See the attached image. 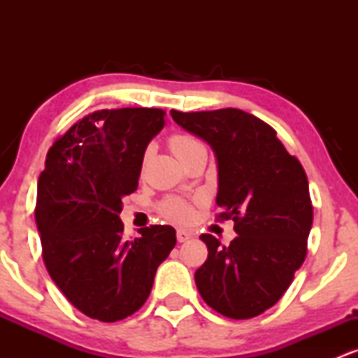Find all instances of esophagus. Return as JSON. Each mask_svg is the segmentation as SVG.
I'll return each mask as SVG.
<instances>
[{"mask_svg": "<svg viewBox=\"0 0 358 358\" xmlns=\"http://www.w3.org/2000/svg\"><path fill=\"white\" fill-rule=\"evenodd\" d=\"M190 237H192V234L188 231H185V229H178V231H176V239H178V242H187Z\"/></svg>", "mask_w": 358, "mask_h": 358, "instance_id": "34e87169", "label": "esophagus"}]
</instances>
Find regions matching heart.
I'll list each match as a JSON object with an SVG mask.
<instances>
[{"instance_id": "obj_1", "label": "heart", "mask_w": 358, "mask_h": 358, "mask_svg": "<svg viewBox=\"0 0 358 358\" xmlns=\"http://www.w3.org/2000/svg\"><path fill=\"white\" fill-rule=\"evenodd\" d=\"M202 146V143L196 141L195 138L187 136V134H175L170 139V148L178 159H182L185 155H188L195 148ZM158 210L163 217L173 222H187L192 217V207L188 202L178 196H168L158 205Z\"/></svg>"}]
</instances>
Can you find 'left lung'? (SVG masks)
I'll return each mask as SVG.
<instances>
[{
  "instance_id": "left-lung-1",
  "label": "left lung",
  "mask_w": 358,
  "mask_h": 358,
  "mask_svg": "<svg viewBox=\"0 0 358 358\" xmlns=\"http://www.w3.org/2000/svg\"><path fill=\"white\" fill-rule=\"evenodd\" d=\"M170 114L212 148L219 217L239 234L231 245L200 236L208 249L195 271L200 296L229 318H254L276 305L306 257L313 207L305 170L273 127L244 110Z\"/></svg>"
}]
</instances>
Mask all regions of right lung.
I'll return each instance as SVG.
<instances>
[{
    "label": "right lung",
    "instance_id": "obj_1",
    "mask_svg": "<svg viewBox=\"0 0 358 358\" xmlns=\"http://www.w3.org/2000/svg\"><path fill=\"white\" fill-rule=\"evenodd\" d=\"M165 110L104 109L76 122L48 150L35 219L48 274L89 318L113 323L145 305L158 266L176 244L170 225L122 237V196L138 188Z\"/></svg>",
    "mask_w": 358,
    "mask_h": 358
}]
</instances>
